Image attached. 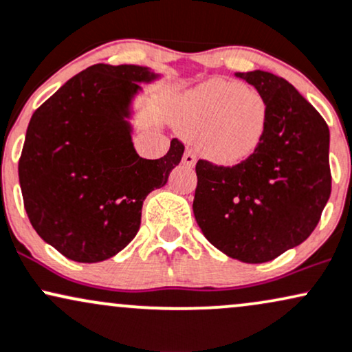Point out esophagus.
<instances>
[{
  "mask_svg": "<svg viewBox=\"0 0 352 352\" xmlns=\"http://www.w3.org/2000/svg\"><path fill=\"white\" fill-rule=\"evenodd\" d=\"M183 163L186 166H194V163H196V155H194L191 150H186L183 156Z\"/></svg>",
  "mask_w": 352,
  "mask_h": 352,
  "instance_id": "esophagus-1",
  "label": "esophagus"
}]
</instances>
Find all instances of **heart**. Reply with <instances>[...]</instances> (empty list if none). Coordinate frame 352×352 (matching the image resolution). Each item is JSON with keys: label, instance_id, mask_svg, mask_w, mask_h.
I'll use <instances>...</instances> for the list:
<instances>
[{"label": "heart", "instance_id": "obj_1", "mask_svg": "<svg viewBox=\"0 0 352 352\" xmlns=\"http://www.w3.org/2000/svg\"><path fill=\"white\" fill-rule=\"evenodd\" d=\"M268 105L258 90L241 82L214 78L181 98L179 125L197 138L202 155L219 164L250 158L262 143Z\"/></svg>", "mask_w": 352, "mask_h": 352}]
</instances>
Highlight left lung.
Returning <instances> with one entry per match:
<instances>
[{"label": "left lung", "instance_id": "obj_1", "mask_svg": "<svg viewBox=\"0 0 352 352\" xmlns=\"http://www.w3.org/2000/svg\"><path fill=\"white\" fill-rule=\"evenodd\" d=\"M268 105L262 143L232 168L199 160L192 210L202 234L227 257L263 263L300 245L331 194L329 128L285 78L235 72Z\"/></svg>", "mask_w": 352, "mask_h": 352}]
</instances>
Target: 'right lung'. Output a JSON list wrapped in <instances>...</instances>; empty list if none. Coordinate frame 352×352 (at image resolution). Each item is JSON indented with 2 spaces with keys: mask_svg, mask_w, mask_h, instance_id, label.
<instances>
[{
  "mask_svg": "<svg viewBox=\"0 0 352 352\" xmlns=\"http://www.w3.org/2000/svg\"><path fill=\"white\" fill-rule=\"evenodd\" d=\"M161 78L150 67L95 64L32 113L19 160L28 217L39 237L64 257L95 263L133 241L143 201L168 183L183 143L144 160L131 142L140 84Z\"/></svg>",
  "mask_w": 352,
  "mask_h": 352,
  "instance_id": "add662e5",
  "label": "right lung"
}]
</instances>
